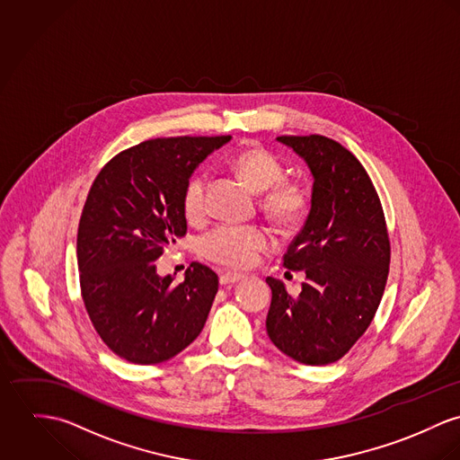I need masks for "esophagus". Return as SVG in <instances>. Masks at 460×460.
Segmentation results:
<instances>
[{
    "label": "esophagus",
    "mask_w": 460,
    "mask_h": 460,
    "mask_svg": "<svg viewBox=\"0 0 460 460\" xmlns=\"http://www.w3.org/2000/svg\"><path fill=\"white\" fill-rule=\"evenodd\" d=\"M243 277H245V275H242V273H233V271H227V273H222V275H220V284H222V286L236 284V282L243 280Z\"/></svg>",
    "instance_id": "1"
}]
</instances>
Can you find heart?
I'll return each mask as SVG.
<instances>
[{"label":"heart","mask_w":460,"mask_h":460,"mask_svg":"<svg viewBox=\"0 0 460 460\" xmlns=\"http://www.w3.org/2000/svg\"><path fill=\"white\" fill-rule=\"evenodd\" d=\"M229 167L252 189L261 192V208L279 227H293L305 218L310 192L298 180L284 178V164L262 146H249L229 160ZM205 172L192 174L181 194V209L189 222L199 224L206 217ZM270 247V236L255 226H217L201 238L206 259L229 266L249 268Z\"/></svg>","instance_id":"1"}]
</instances>
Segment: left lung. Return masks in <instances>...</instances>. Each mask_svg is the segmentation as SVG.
<instances>
[{"label": "left lung", "instance_id": "8db88e82", "mask_svg": "<svg viewBox=\"0 0 460 460\" xmlns=\"http://www.w3.org/2000/svg\"><path fill=\"white\" fill-rule=\"evenodd\" d=\"M308 165L310 213L284 254V266L305 271L302 293L268 277L266 332L289 358L328 365L365 333L385 293L390 240L379 196L357 156L324 136H280Z\"/></svg>", "mask_w": 460, "mask_h": 460}]
</instances>
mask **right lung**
<instances>
[{"label":"right lung","mask_w":460,"mask_h":460,"mask_svg":"<svg viewBox=\"0 0 460 460\" xmlns=\"http://www.w3.org/2000/svg\"><path fill=\"white\" fill-rule=\"evenodd\" d=\"M217 137H158L111 158L97 174L77 231L83 302L105 346L155 365L201 333L218 277L192 262L185 279L160 277L155 261L187 234L181 194L196 167L229 143Z\"/></svg>","instance_id":"1"}]
</instances>
